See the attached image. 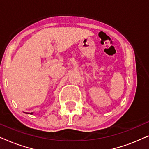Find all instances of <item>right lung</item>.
Masks as SVG:
<instances>
[{"instance_id": "1", "label": "right lung", "mask_w": 149, "mask_h": 149, "mask_svg": "<svg viewBox=\"0 0 149 149\" xmlns=\"http://www.w3.org/2000/svg\"><path fill=\"white\" fill-rule=\"evenodd\" d=\"M30 114H32V113H30Z\"/></svg>"}]
</instances>
